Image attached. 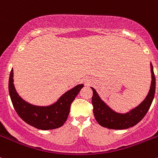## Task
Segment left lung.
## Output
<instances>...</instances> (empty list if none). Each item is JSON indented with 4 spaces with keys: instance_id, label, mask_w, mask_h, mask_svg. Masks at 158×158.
Masks as SVG:
<instances>
[{
    "instance_id": "obj_1",
    "label": "left lung",
    "mask_w": 158,
    "mask_h": 158,
    "mask_svg": "<svg viewBox=\"0 0 158 158\" xmlns=\"http://www.w3.org/2000/svg\"><path fill=\"white\" fill-rule=\"evenodd\" d=\"M151 84L147 97L138 106L131 110L125 114L117 113L111 109L98 96L95 89L91 87L93 92L92 103L93 106V113L95 120L101 126L110 129H126L141 122L145 116L151 106L155 94L156 80L153 66L151 63Z\"/></svg>"
}]
</instances>
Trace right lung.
Listing matches in <instances>:
<instances>
[{
	"instance_id": "obj_1",
	"label": "right lung",
	"mask_w": 158,
	"mask_h": 158,
	"mask_svg": "<svg viewBox=\"0 0 158 158\" xmlns=\"http://www.w3.org/2000/svg\"><path fill=\"white\" fill-rule=\"evenodd\" d=\"M14 72L11 69L9 78V93L14 109L22 120L40 130H50L63 126L67 120L70 106L81 89L80 84L63 94L56 103L49 106H36L20 98L14 85Z\"/></svg>"
}]
</instances>
